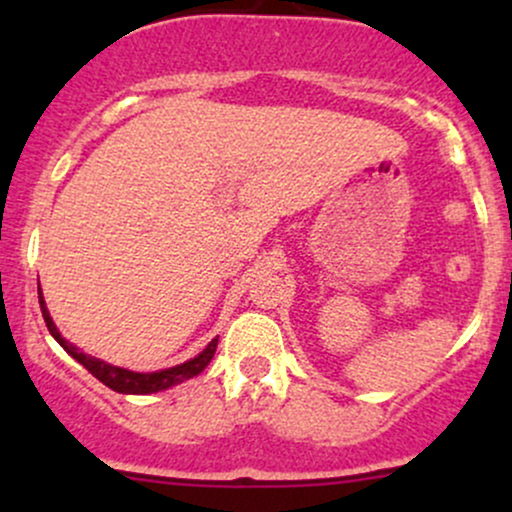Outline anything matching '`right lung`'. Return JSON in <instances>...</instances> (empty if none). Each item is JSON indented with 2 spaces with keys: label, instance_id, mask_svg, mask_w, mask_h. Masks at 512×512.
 Masks as SVG:
<instances>
[{
  "label": "right lung",
  "instance_id": "add662e5",
  "mask_svg": "<svg viewBox=\"0 0 512 512\" xmlns=\"http://www.w3.org/2000/svg\"><path fill=\"white\" fill-rule=\"evenodd\" d=\"M38 298H40V310H43V317H45V325H48L50 334L57 339V342H60L62 349L67 351V354L72 356L74 361H79L81 366H84L88 373L93 375V378L101 380V383L108 385L110 390L122 392V395H151V392L168 390V387L180 385V383H185V380L195 378V375H199L204 368L209 366V361L214 358L216 344H219V337L211 339V342L207 344V349L199 351L195 358L180 363V366L154 370V373H137V370H127V368L113 366V363H105V361H101V358L84 354L79 346L67 342V339H64L60 334V330H57L55 322H52L48 305H45L43 291H40V284H38Z\"/></svg>",
  "mask_w": 512,
  "mask_h": 512
}]
</instances>
